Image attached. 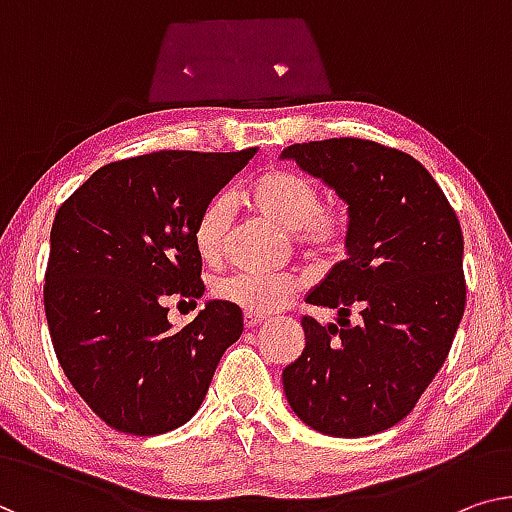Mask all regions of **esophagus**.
<instances>
[{"mask_svg": "<svg viewBox=\"0 0 512 512\" xmlns=\"http://www.w3.org/2000/svg\"><path fill=\"white\" fill-rule=\"evenodd\" d=\"M266 319V315H255V312H246V315H243V326H246V329H255L257 324H262Z\"/></svg>", "mask_w": 512, "mask_h": 512, "instance_id": "34e87169", "label": "esophagus"}]
</instances>
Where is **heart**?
<instances>
[{
  "instance_id": "obj_1",
  "label": "heart",
  "mask_w": 512,
  "mask_h": 512,
  "mask_svg": "<svg viewBox=\"0 0 512 512\" xmlns=\"http://www.w3.org/2000/svg\"><path fill=\"white\" fill-rule=\"evenodd\" d=\"M243 204L289 232L296 246L310 255L345 253L352 216L342 202H322V186L310 174L276 167L257 177L243 193ZM232 227V202L225 195L211 200L195 223L193 243L204 262L218 264ZM305 287L299 273L236 271L213 282V296L255 315L285 305Z\"/></svg>"
}]
</instances>
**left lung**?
Wrapping results in <instances>:
<instances>
[{
    "label": "left lung",
    "mask_w": 512,
    "mask_h": 512,
    "mask_svg": "<svg viewBox=\"0 0 512 512\" xmlns=\"http://www.w3.org/2000/svg\"><path fill=\"white\" fill-rule=\"evenodd\" d=\"M282 156L335 188L352 216L349 257L305 299L338 310V326L301 319L305 349L282 386L312 430L368 437L416 407L451 352L467 303L460 220L432 174L386 144L329 137Z\"/></svg>",
    "instance_id": "obj_1"
}]
</instances>
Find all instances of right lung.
<instances>
[{"label": "right lung", "mask_w": 512, "mask_h": 512, "mask_svg": "<svg viewBox=\"0 0 512 512\" xmlns=\"http://www.w3.org/2000/svg\"><path fill=\"white\" fill-rule=\"evenodd\" d=\"M255 154L172 149L114 160L59 207L43 287L52 347L112 430L151 437L190 421L239 340L241 308L209 301L172 331L165 299L204 294L195 223Z\"/></svg>", "instance_id": "right-lung-1"}]
</instances>
